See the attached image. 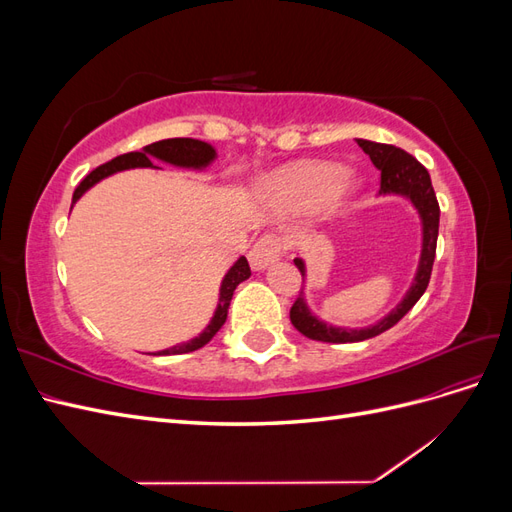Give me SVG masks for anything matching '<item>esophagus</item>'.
I'll list each match as a JSON object with an SVG mask.
<instances>
[{"label": "esophagus", "mask_w": 512, "mask_h": 512, "mask_svg": "<svg viewBox=\"0 0 512 512\" xmlns=\"http://www.w3.org/2000/svg\"><path fill=\"white\" fill-rule=\"evenodd\" d=\"M282 254V243L275 235L260 237L250 250V262L254 269H265Z\"/></svg>", "instance_id": "1"}]
</instances>
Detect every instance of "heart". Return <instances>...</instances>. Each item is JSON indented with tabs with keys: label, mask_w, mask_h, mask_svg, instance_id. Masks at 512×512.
Segmentation results:
<instances>
[{
	"label": "heart",
	"mask_w": 512,
	"mask_h": 512,
	"mask_svg": "<svg viewBox=\"0 0 512 512\" xmlns=\"http://www.w3.org/2000/svg\"><path fill=\"white\" fill-rule=\"evenodd\" d=\"M346 188L348 177L331 164H301L271 181L273 196L292 209L318 207Z\"/></svg>",
	"instance_id": "obj_1"
}]
</instances>
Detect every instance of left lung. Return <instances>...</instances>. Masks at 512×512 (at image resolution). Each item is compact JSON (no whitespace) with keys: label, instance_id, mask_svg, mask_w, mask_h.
<instances>
[{"label":"left lung","instance_id":"1","mask_svg":"<svg viewBox=\"0 0 512 512\" xmlns=\"http://www.w3.org/2000/svg\"><path fill=\"white\" fill-rule=\"evenodd\" d=\"M359 147L367 153L369 160L380 170V192H397L406 194L414 203L423 218V254H421V265H418V273L414 277V284L406 299L401 301L393 312L380 320L378 324L369 329L361 331H346V329H333L327 324L316 320L309 309L305 307L303 292H299L297 301L290 307V322L294 329L301 331L309 339H318V342H331V344H348V342H363V339L376 337L404 318L410 309L416 305V301L423 297V292L429 286V277L433 269V258H436V245H438V228H440V205L436 192L431 188V179L427 168L412 158L408 151L393 147V145H382V143H371L359 138ZM294 265L305 275L303 260H294Z\"/></svg>","mask_w":512,"mask_h":512}]
</instances>
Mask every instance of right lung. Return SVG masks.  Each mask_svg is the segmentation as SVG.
Masks as SVG:
<instances>
[{
	"mask_svg": "<svg viewBox=\"0 0 512 512\" xmlns=\"http://www.w3.org/2000/svg\"><path fill=\"white\" fill-rule=\"evenodd\" d=\"M151 158H158V160H164V162H170V164H177V166H192V168H200L209 164L213 158H215V151L211 145L203 143V141H194V138H166V141H158V143H151L147 145L143 151H132V153H123V156H117L115 160L106 162L98 168L91 170V173L76 185L74 190V196H72V205L79 200L85 190H89L91 185L98 183L100 179L108 177L117 173V170H126V168H136V166H153ZM252 275L250 271V265H247L245 258H239L235 262V267H232L224 282H222V290H220V305H218V312H215L213 320L209 327L205 329V333L192 339V342L188 344H181V346H173L168 350H162L158 354H185V352H194L198 348H203L205 344L211 342V337L218 333L222 329V324L226 322V316H228V305H230V299H232V292H235V288L245 282L247 277Z\"/></svg>",
	"mask_w": 512,
	"mask_h": 512,
	"instance_id": "add662e5",
	"label": "right lung"
}]
</instances>
